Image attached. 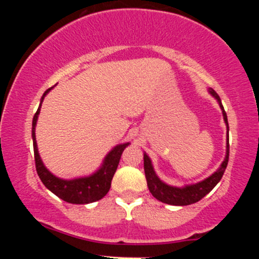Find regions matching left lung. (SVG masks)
<instances>
[{
  "label": "left lung",
  "instance_id": "1",
  "mask_svg": "<svg viewBox=\"0 0 259 259\" xmlns=\"http://www.w3.org/2000/svg\"><path fill=\"white\" fill-rule=\"evenodd\" d=\"M208 92L212 97H214L221 107L223 118H224L225 125H227V153H225V158L222 162L221 167H219L212 175L206 178L204 180L198 181L196 184H189L185 186H173L168 185L164 181H162L158 178V175L154 171L152 160L146 152H144V169L145 175H146L147 186L150 192L152 194L153 197L157 200L163 202V203L171 204V206H187V204L196 203L203 198L207 194H209L217 184L222 179L223 174H224L225 169H227L228 160H229V124L227 113L224 111V107L222 105L221 97L218 94L213 90V89H208Z\"/></svg>",
  "mask_w": 259,
  "mask_h": 259
}]
</instances>
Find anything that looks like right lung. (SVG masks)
Here are the masks:
<instances>
[{
	"label": "right lung",
	"instance_id": "1",
	"mask_svg": "<svg viewBox=\"0 0 259 259\" xmlns=\"http://www.w3.org/2000/svg\"><path fill=\"white\" fill-rule=\"evenodd\" d=\"M52 88L47 89L44 92L42 97L40 100V106H38L34 118H32V129H31V138L32 144H34V156H35V164H36V171L40 177L44 185L53 192L57 197L61 198L68 203L73 204H88L91 202H96L103 198L107 195V192L111 189V183L117 170L118 164L121 157V153L125 150L126 146H129L130 142H124L114 146L106 154L101 167L97 169L95 173H92L88 177L74 178V179H62V178L56 177L52 174L46 165L44 164L40 154H38V148L36 144V136H35V127H36L37 118L40 114L41 105H42L45 96L52 90Z\"/></svg>",
	"mask_w": 259,
	"mask_h": 259
}]
</instances>
